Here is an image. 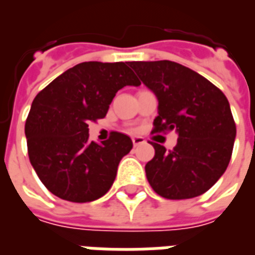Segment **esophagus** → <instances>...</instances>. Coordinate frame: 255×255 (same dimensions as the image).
<instances>
[{
  "instance_id": "esophagus-1",
  "label": "esophagus",
  "mask_w": 255,
  "mask_h": 255,
  "mask_svg": "<svg viewBox=\"0 0 255 255\" xmlns=\"http://www.w3.org/2000/svg\"><path fill=\"white\" fill-rule=\"evenodd\" d=\"M132 143H133V146H139V144L144 143V139L142 138V136H133Z\"/></svg>"
}]
</instances>
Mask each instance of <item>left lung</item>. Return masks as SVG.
<instances>
[{
  "instance_id": "obj_1",
  "label": "left lung",
  "mask_w": 255,
  "mask_h": 255,
  "mask_svg": "<svg viewBox=\"0 0 255 255\" xmlns=\"http://www.w3.org/2000/svg\"><path fill=\"white\" fill-rule=\"evenodd\" d=\"M142 83L158 101L154 131L177 133L173 150L151 143L153 160L144 171L150 186L168 199H188L206 192L230 164L236 126L230 102L208 79L182 64L131 61Z\"/></svg>"
}]
</instances>
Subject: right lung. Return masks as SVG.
<instances>
[{
	"label": "right lung",
	"mask_w": 255,
	"mask_h": 255,
	"mask_svg": "<svg viewBox=\"0 0 255 255\" xmlns=\"http://www.w3.org/2000/svg\"><path fill=\"white\" fill-rule=\"evenodd\" d=\"M129 63H80L47 84L32 101L25 122L28 157L49 191L69 202L105 195L117 166L132 149L129 136L112 132L89 139V123L106 116L120 89L139 86Z\"/></svg>",
	"instance_id": "add662e5"
}]
</instances>
